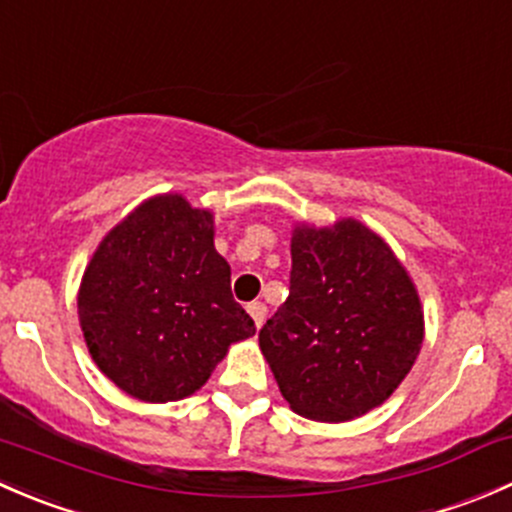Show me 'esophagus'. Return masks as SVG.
<instances>
[{"label": "esophagus", "instance_id": "1", "mask_svg": "<svg viewBox=\"0 0 512 512\" xmlns=\"http://www.w3.org/2000/svg\"><path fill=\"white\" fill-rule=\"evenodd\" d=\"M247 314L252 317V322H255V327L260 329L262 324H265V317H267V307L262 302H252L247 304Z\"/></svg>", "mask_w": 512, "mask_h": 512}]
</instances>
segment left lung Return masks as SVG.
<instances>
[{
    "instance_id": "1",
    "label": "left lung",
    "mask_w": 512,
    "mask_h": 512,
    "mask_svg": "<svg viewBox=\"0 0 512 512\" xmlns=\"http://www.w3.org/2000/svg\"><path fill=\"white\" fill-rule=\"evenodd\" d=\"M289 297L260 349L294 414L344 423L384 404L421 352L423 304L389 242L354 218L292 230Z\"/></svg>"
}]
</instances>
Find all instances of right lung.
<instances>
[{"mask_svg": "<svg viewBox=\"0 0 512 512\" xmlns=\"http://www.w3.org/2000/svg\"><path fill=\"white\" fill-rule=\"evenodd\" d=\"M76 304L101 374L146 404L203 389L232 344L255 334L215 250L213 210L180 193L143 200L103 235Z\"/></svg>", "mask_w": 512, "mask_h": 512, "instance_id": "right-lung-1", "label": "right lung"}]
</instances>
